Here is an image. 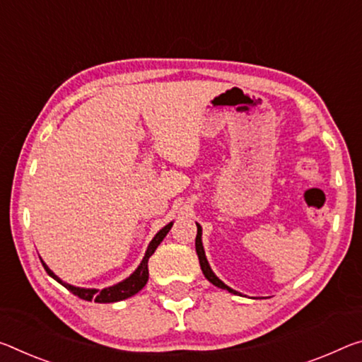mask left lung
I'll list each match as a JSON object with an SVG mask.
<instances>
[{
    "label": "left lung",
    "instance_id": "left-lung-1",
    "mask_svg": "<svg viewBox=\"0 0 362 362\" xmlns=\"http://www.w3.org/2000/svg\"><path fill=\"white\" fill-rule=\"evenodd\" d=\"M197 227H198V233H197V240H194V246H197V255H198L199 266H202V271L204 274V277L208 279L212 285L219 286V288H223V290H228V291H230V293H237V291L232 290V288H228L226 284L221 282V280L214 275V272L211 271L208 259H206V256H204V250H203V243H202V227H199L198 223H197Z\"/></svg>",
    "mask_w": 362,
    "mask_h": 362
}]
</instances>
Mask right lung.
Instances as JSON below:
<instances>
[{
	"label": "right lung",
	"instance_id": "obj_1",
	"mask_svg": "<svg viewBox=\"0 0 362 362\" xmlns=\"http://www.w3.org/2000/svg\"><path fill=\"white\" fill-rule=\"evenodd\" d=\"M170 227H172V222L168 223V226H165L164 228H160V230L156 233V237L151 240V243L146 250V255H145V257H143V261L139 266V269H136V271L132 274L129 279H125L124 282H120V284L114 285V286H109V288H103V290L78 288V286H72L69 284H64V282H61L59 277H56V275L49 271L47 264H45L43 261H42V264H43L45 271H47L51 275V277L57 280L59 284L64 285L66 288L71 291V293H74L78 298H82V300H85V301L95 300V303H116V301H120V300H125V298L134 296L135 293H139L143 286L146 285L148 275H150V274H148V259H150V256L154 253V251H156L159 243L163 242L165 235H168V232L170 230Z\"/></svg>",
	"mask_w": 362,
	"mask_h": 362
}]
</instances>
